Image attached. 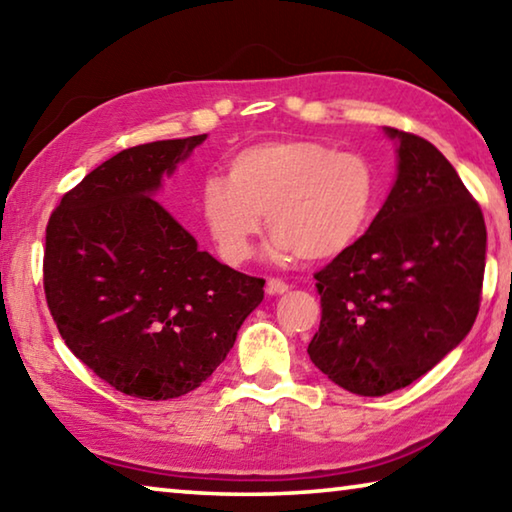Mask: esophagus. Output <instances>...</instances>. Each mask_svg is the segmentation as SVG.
I'll return each mask as SVG.
<instances>
[{"mask_svg": "<svg viewBox=\"0 0 512 512\" xmlns=\"http://www.w3.org/2000/svg\"><path fill=\"white\" fill-rule=\"evenodd\" d=\"M266 291L268 293H284V291H289V284L284 282V280H280V277H268Z\"/></svg>", "mask_w": 512, "mask_h": 512, "instance_id": "obj_1", "label": "esophagus"}]
</instances>
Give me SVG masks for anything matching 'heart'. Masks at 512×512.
<instances>
[{
    "instance_id": "obj_1",
    "label": "heart",
    "mask_w": 512,
    "mask_h": 512,
    "mask_svg": "<svg viewBox=\"0 0 512 512\" xmlns=\"http://www.w3.org/2000/svg\"><path fill=\"white\" fill-rule=\"evenodd\" d=\"M375 203L377 173L368 158L307 140L248 146L228 162V176H207L198 189L205 228L232 264L253 253L262 214L275 257H336L366 230Z\"/></svg>"
}]
</instances>
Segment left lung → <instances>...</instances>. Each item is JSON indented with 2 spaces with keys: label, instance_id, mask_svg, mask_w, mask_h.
I'll return each instance as SVG.
<instances>
[{
  "label": "left lung",
  "instance_id": "8db88e82",
  "mask_svg": "<svg viewBox=\"0 0 512 512\" xmlns=\"http://www.w3.org/2000/svg\"><path fill=\"white\" fill-rule=\"evenodd\" d=\"M397 180L366 235L316 277L314 366L350 393L379 397L413 384L470 332L481 305L485 221L436 146L386 128Z\"/></svg>",
  "mask_w": 512,
  "mask_h": 512
}]
</instances>
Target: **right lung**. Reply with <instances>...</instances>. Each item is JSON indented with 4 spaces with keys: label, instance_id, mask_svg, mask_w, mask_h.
<instances>
[{
    "label": "right lung",
    "instance_id": "add662e5",
    "mask_svg": "<svg viewBox=\"0 0 512 512\" xmlns=\"http://www.w3.org/2000/svg\"><path fill=\"white\" fill-rule=\"evenodd\" d=\"M205 135L126 149L90 171L49 216L42 282L74 357L115 391L171 400L235 345L264 280L198 250L151 198Z\"/></svg>",
    "mask_w": 512,
    "mask_h": 512
}]
</instances>
